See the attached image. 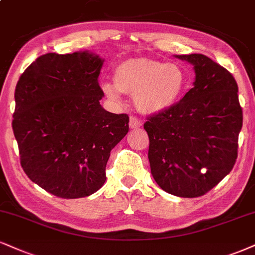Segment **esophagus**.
Instances as JSON below:
<instances>
[{
  "mask_svg": "<svg viewBox=\"0 0 255 255\" xmlns=\"http://www.w3.org/2000/svg\"><path fill=\"white\" fill-rule=\"evenodd\" d=\"M128 125H130L131 128H138L139 127H142V122L136 117H131L130 122H128Z\"/></svg>",
  "mask_w": 255,
  "mask_h": 255,
  "instance_id": "1",
  "label": "esophagus"
}]
</instances>
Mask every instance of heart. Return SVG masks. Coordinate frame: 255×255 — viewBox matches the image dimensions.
Instances as JSON below:
<instances>
[{
  "mask_svg": "<svg viewBox=\"0 0 255 255\" xmlns=\"http://www.w3.org/2000/svg\"><path fill=\"white\" fill-rule=\"evenodd\" d=\"M113 83L103 85L110 99L119 102L121 92L133 97L137 110L144 115L164 113L180 102L188 86L183 68L174 62L149 58L123 61L113 72Z\"/></svg>",
  "mask_w": 255,
  "mask_h": 255,
  "instance_id": "b5f03b06",
  "label": "heart"
}]
</instances>
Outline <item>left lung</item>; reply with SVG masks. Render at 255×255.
I'll list each match as a JSON object with an SVG mask.
<instances>
[{"mask_svg":"<svg viewBox=\"0 0 255 255\" xmlns=\"http://www.w3.org/2000/svg\"><path fill=\"white\" fill-rule=\"evenodd\" d=\"M175 58L194 66V87L169 111L147 118V157L163 190L197 197L233 169L243 109L237 81L226 68L203 54Z\"/></svg>","mask_w":255,"mask_h":255,"instance_id":"1","label":"left lung"}]
</instances>
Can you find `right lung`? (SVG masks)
Returning a JSON list of instances; mask_svg holds the SVG:
<instances>
[{"instance_id":"right-lung-1","label":"right lung","mask_w":255,"mask_h":255,"mask_svg":"<svg viewBox=\"0 0 255 255\" xmlns=\"http://www.w3.org/2000/svg\"><path fill=\"white\" fill-rule=\"evenodd\" d=\"M103 64L89 51L47 53L27 67L15 89L12 131L22 168L62 199L90 196L103 187L110 152L128 131V115L100 105Z\"/></svg>"}]
</instances>
